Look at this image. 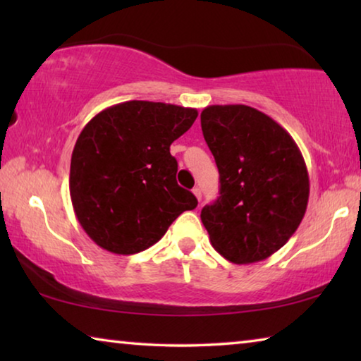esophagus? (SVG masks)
I'll use <instances>...</instances> for the list:
<instances>
[{
  "mask_svg": "<svg viewBox=\"0 0 361 361\" xmlns=\"http://www.w3.org/2000/svg\"><path fill=\"white\" fill-rule=\"evenodd\" d=\"M192 194L195 195V197H197V200L200 202V197H202V192H200V188H194V189H192Z\"/></svg>",
  "mask_w": 361,
  "mask_h": 361,
  "instance_id": "34e87169",
  "label": "esophagus"
}]
</instances>
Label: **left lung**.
<instances>
[{"instance_id": "obj_1", "label": "left lung", "mask_w": 361, "mask_h": 361, "mask_svg": "<svg viewBox=\"0 0 361 361\" xmlns=\"http://www.w3.org/2000/svg\"><path fill=\"white\" fill-rule=\"evenodd\" d=\"M200 126L219 172V197L200 212L213 248L235 264L269 258L307 209L301 151L279 122L247 105L207 106Z\"/></svg>"}]
</instances>
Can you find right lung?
Masks as SVG:
<instances>
[{
    "instance_id": "add662e5",
    "label": "right lung",
    "mask_w": 361,
    "mask_h": 361,
    "mask_svg": "<svg viewBox=\"0 0 361 361\" xmlns=\"http://www.w3.org/2000/svg\"><path fill=\"white\" fill-rule=\"evenodd\" d=\"M197 109L130 100L90 119L71 154L70 195L81 228L97 245L133 255L162 239L197 199L176 183L170 145L191 129Z\"/></svg>"
}]
</instances>
